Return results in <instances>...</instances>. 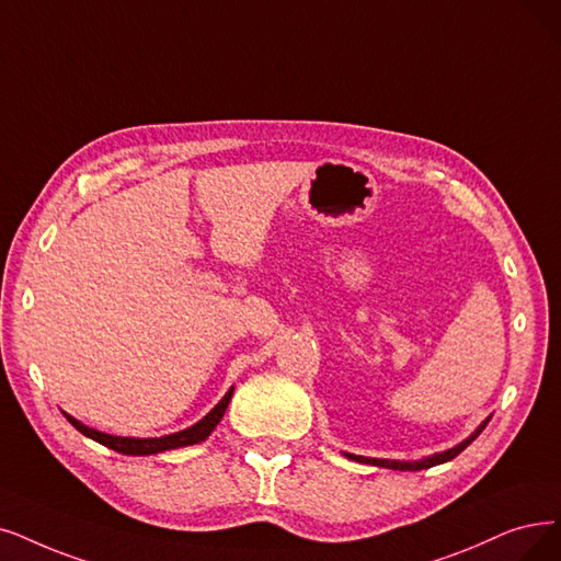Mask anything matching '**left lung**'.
Masks as SVG:
<instances>
[{"label": "left lung", "instance_id": "8db88e82", "mask_svg": "<svg viewBox=\"0 0 561 561\" xmlns=\"http://www.w3.org/2000/svg\"><path fill=\"white\" fill-rule=\"evenodd\" d=\"M488 421H490V416L479 425V428L469 435L467 439H462L460 444H456V446H451V449H446V451H439V454H433V456H425V458H421V460H387V458H364V456H354V454H345L350 460H356V462H366V465H375V467H387V469H398V472H419V469H425V467H435V465H442V462H449V460H454L460 451H465L469 444H472L479 435H481V431L485 428L488 425Z\"/></svg>", "mask_w": 561, "mask_h": 561}]
</instances>
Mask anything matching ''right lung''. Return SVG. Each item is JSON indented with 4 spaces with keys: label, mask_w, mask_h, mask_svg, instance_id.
Segmentation results:
<instances>
[{
    "label": "right lung",
    "mask_w": 561,
    "mask_h": 561,
    "mask_svg": "<svg viewBox=\"0 0 561 561\" xmlns=\"http://www.w3.org/2000/svg\"><path fill=\"white\" fill-rule=\"evenodd\" d=\"M232 393H234V387H230L228 393L220 398L218 405L209 414L199 419L197 423H193L191 428L172 433V435H163V437H119V435H110V433H101L96 428H89V425H84L82 421H78L76 416L66 414V412H64V416L69 419L73 428L80 431L84 437L107 446V449H112V451L124 454V456H153V454H163L170 449H182V446L205 442L214 433L216 425L220 423L222 414H226L230 400H232Z\"/></svg>",
    "instance_id": "obj_1"
}]
</instances>
